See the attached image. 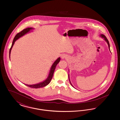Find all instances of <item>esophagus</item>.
<instances>
[{"instance_id":"34e87169","label":"esophagus","mask_w":120,"mask_h":120,"mask_svg":"<svg viewBox=\"0 0 120 120\" xmlns=\"http://www.w3.org/2000/svg\"><path fill=\"white\" fill-rule=\"evenodd\" d=\"M66 57H67V56H66V55L64 54H62V55H61V58H62V59H64V58H66Z\"/></svg>"}]
</instances>
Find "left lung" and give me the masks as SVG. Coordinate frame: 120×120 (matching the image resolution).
I'll use <instances>...</instances> for the list:
<instances>
[{"label":"left lung","instance_id":"left-lung-1","mask_svg":"<svg viewBox=\"0 0 120 120\" xmlns=\"http://www.w3.org/2000/svg\"><path fill=\"white\" fill-rule=\"evenodd\" d=\"M100 36L101 37V38H102L103 39V40H105V41L107 43V44H108V46H109V50H110V51H110V44H109V40H108L107 39V37L104 35V34H100ZM68 77H69V81H70V84H71V86H72L73 87H74H74L73 86H72V84L71 83V81H70V76H69V74H68Z\"/></svg>","mask_w":120,"mask_h":120}]
</instances>
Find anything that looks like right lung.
<instances>
[{
  "instance_id": "1",
  "label": "right lung",
  "mask_w": 120,
  "mask_h": 120,
  "mask_svg": "<svg viewBox=\"0 0 120 120\" xmlns=\"http://www.w3.org/2000/svg\"><path fill=\"white\" fill-rule=\"evenodd\" d=\"M34 29L32 27H29L25 29L24 30H22V31H21L20 32L17 33V34L16 35V36H15L13 40L12 41V43L11 45V47L10 49L9 50V58H10V53H11V49L13 47V46L14 45L15 42L19 38H20V37L23 36V35H24L25 34H26L27 33L30 32L31 31H32V30H33ZM61 60L60 57H58L57 59L52 64V65L51 67L50 68V70L49 71V74L48 75V76L47 77V78L44 81L40 82L38 84H36L34 85H26V84H25V85H26L28 87H30V88H35V89H37V88H41V87H45L46 86H47L51 81L52 79V78L53 76V75L54 71H55V69L56 68V66L57 65V64L59 63L60 61Z\"/></svg>"
}]
</instances>
